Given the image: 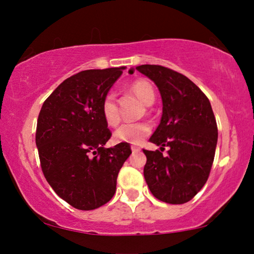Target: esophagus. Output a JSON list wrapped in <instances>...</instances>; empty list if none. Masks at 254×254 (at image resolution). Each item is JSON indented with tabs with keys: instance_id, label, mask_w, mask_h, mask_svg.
Here are the masks:
<instances>
[{
	"instance_id": "34e87169",
	"label": "esophagus",
	"mask_w": 254,
	"mask_h": 254,
	"mask_svg": "<svg viewBox=\"0 0 254 254\" xmlns=\"http://www.w3.org/2000/svg\"><path fill=\"white\" fill-rule=\"evenodd\" d=\"M140 150H141V149L138 148V147H135V145H131V151H133V152H138Z\"/></svg>"
}]
</instances>
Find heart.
Returning <instances> with one entry per match:
<instances>
[{
  "label": "heart",
  "instance_id": "heart-1",
  "mask_svg": "<svg viewBox=\"0 0 254 254\" xmlns=\"http://www.w3.org/2000/svg\"><path fill=\"white\" fill-rule=\"evenodd\" d=\"M130 90L143 102L145 105H151L155 100V90L152 85L145 79H137L131 83ZM102 114L104 120L110 126H116L120 121V114L118 110L117 100L114 93L110 92L103 98ZM151 131L150 125L147 123H126L123 124L114 131V141L120 143L137 144L148 136Z\"/></svg>",
  "mask_w": 254,
  "mask_h": 254
}]
</instances>
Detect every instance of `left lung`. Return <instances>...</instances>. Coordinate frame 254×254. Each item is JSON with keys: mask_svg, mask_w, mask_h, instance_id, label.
Returning a JSON list of instances; mask_svg holds the SVG:
<instances>
[{"mask_svg": "<svg viewBox=\"0 0 254 254\" xmlns=\"http://www.w3.org/2000/svg\"><path fill=\"white\" fill-rule=\"evenodd\" d=\"M136 70L157 85L162 97L161 123L150 142L168 147L143 150L147 156L143 175L156 199L171 204L185 203L206 184L217 144V125L206 95L186 76L156 64ZM133 74L134 68L129 69Z\"/></svg>", "mask_w": 254, "mask_h": 254, "instance_id": "1", "label": "left lung"}]
</instances>
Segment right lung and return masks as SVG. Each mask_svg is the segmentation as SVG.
Wrapping results in <instances>:
<instances>
[{"label":"right lung","instance_id":"right-lung-1","mask_svg":"<svg viewBox=\"0 0 254 254\" xmlns=\"http://www.w3.org/2000/svg\"><path fill=\"white\" fill-rule=\"evenodd\" d=\"M124 69H90L71 76L45 100L38 117L36 144L45 178L76 209L109 202L131 154L123 142L104 148L112 134L100 107Z\"/></svg>","mask_w":254,"mask_h":254}]
</instances>
